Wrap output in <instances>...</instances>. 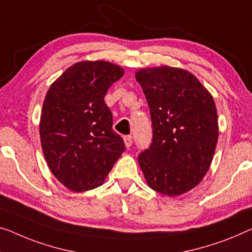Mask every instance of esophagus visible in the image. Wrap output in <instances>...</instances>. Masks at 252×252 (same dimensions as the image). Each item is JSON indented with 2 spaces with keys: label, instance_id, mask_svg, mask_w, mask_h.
<instances>
[{
  "label": "esophagus",
  "instance_id": "obj_1",
  "mask_svg": "<svg viewBox=\"0 0 252 252\" xmlns=\"http://www.w3.org/2000/svg\"><path fill=\"white\" fill-rule=\"evenodd\" d=\"M123 140H125V144H126V148L131 147V145H132V138H131L130 136H126L125 138H123Z\"/></svg>",
  "mask_w": 252,
  "mask_h": 252
}]
</instances>
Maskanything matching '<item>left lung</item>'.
<instances>
[{
  "label": "left lung",
  "mask_w": 252,
  "mask_h": 252,
  "mask_svg": "<svg viewBox=\"0 0 252 252\" xmlns=\"http://www.w3.org/2000/svg\"><path fill=\"white\" fill-rule=\"evenodd\" d=\"M147 99L153 141L138 157L147 185L168 197L197 187L209 170L219 140L212 94L181 67H147L136 72Z\"/></svg>",
  "instance_id": "obj_1"
}]
</instances>
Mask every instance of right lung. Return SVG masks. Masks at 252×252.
<instances>
[{"label":"right lung","mask_w":252,"mask_h":252,"mask_svg":"<svg viewBox=\"0 0 252 252\" xmlns=\"http://www.w3.org/2000/svg\"><path fill=\"white\" fill-rule=\"evenodd\" d=\"M123 74L125 70L111 62L81 61L47 90L39 122L42 149L52 173L71 191L102 186L125 152L104 100Z\"/></svg>","instance_id":"1"}]
</instances>
